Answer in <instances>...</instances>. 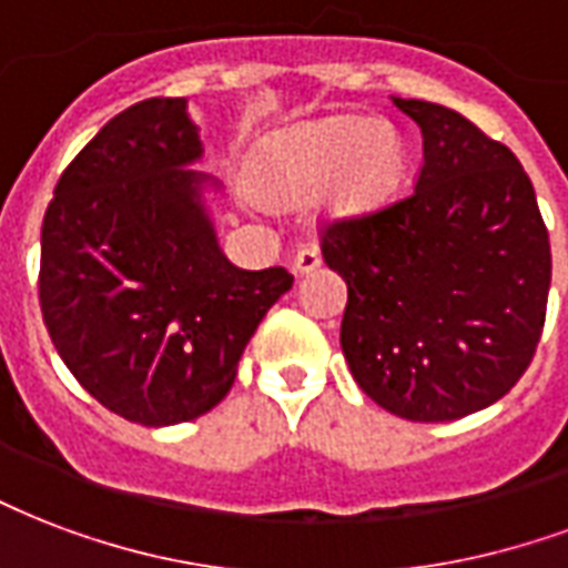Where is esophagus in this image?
<instances>
[{"mask_svg": "<svg viewBox=\"0 0 568 568\" xmlns=\"http://www.w3.org/2000/svg\"><path fill=\"white\" fill-rule=\"evenodd\" d=\"M322 264V252L316 246H304V250H297L295 255V271L297 273H313Z\"/></svg>", "mask_w": 568, "mask_h": 568, "instance_id": "obj_1", "label": "esophagus"}]
</instances>
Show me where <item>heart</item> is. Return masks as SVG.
I'll use <instances>...</instances> for the list:
<instances>
[{
  "instance_id": "obj_1",
  "label": "heart",
  "mask_w": 568,
  "mask_h": 568,
  "mask_svg": "<svg viewBox=\"0 0 568 568\" xmlns=\"http://www.w3.org/2000/svg\"><path fill=\"white\" fill-rule=\"evenodd\" d=\"M400 168L403 150L390 125L334 116L271 141L255 189L273 207H297L331 186L337 213H364L388 199Z\"/></svg>"
}]
</instances>
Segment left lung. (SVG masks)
Wrapping results in <instances>:
<instances>
[{
    "label": "left lung",
    "mask_w": 568,
    "mask_h": 568,
    "mask_svg": "<svg viewBox=\"0 0 568 568\" xmlns=\"http://www.w3.org/2000/svg\"><path fill=\"white\" fill-rule=\"evenodd\" d=\"M394 104L424 138L413 195L325 225L322 255L346 280L339 346L361 390L406 422H455L530 367L551 243L506 144L443 104Z\"/></svg>",
    "instance_id": "left-lung-1"
}]
</instances>
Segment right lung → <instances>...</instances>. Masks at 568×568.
Segmentation results:
<instances>
[{
  "mask_svg": "<svg viewBox=\"0 0 568 568\" xmlns=\"http://www.w3.org/2000/svg\"><path fill=\"white\" fill-rule=\"evenodd\" d=\"M186 99H144L71 159L41 225L38 301L74 379L125 422H192L225 397L295 276L225 258Z\"/></svg>",
  "mask_w": 568,
  "mask_h": 568,
  "instance_id": "obj_1",
  "label": "right lung"
}]
</instances>
